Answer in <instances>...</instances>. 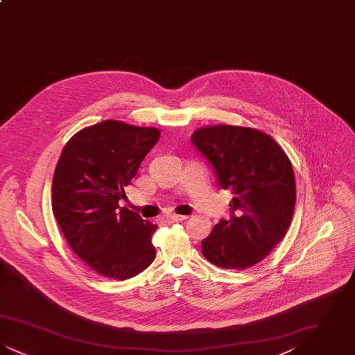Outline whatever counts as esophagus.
<instances>
[{"mask_svg": "<svg viewBox=\"0 0 355 355\" xmlns=\"http://www.w3.org/2000/svg\"><path fill=\"white\" fill-rule=\"evenodd\" d=\"M185 220H187V216H180V214H171L169 217H166V220L169 222H180Z\"/></svg>", "mask_w": 355, "mask_h": 355, "instance_id": "obj_1", "label": "esophagus"}]
</instances>
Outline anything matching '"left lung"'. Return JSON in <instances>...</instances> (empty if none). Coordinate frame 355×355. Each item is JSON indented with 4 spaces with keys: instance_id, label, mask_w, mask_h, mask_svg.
<instances>
[{
    "instance_id": "8db88e82",
    "label": "left lung",
    "mask_w": 355,
    "mask_h": 355,
    "mask_svg": "<svg viewBox=\"0 0 355 355\" xmlns=\"http://www.w3.org/2000/svg\"><path fill=\"white\" fill-rule=\"evenodd\" d=\"M191 142L211 164L218 185L233 193L230 220H220L202 239L213 265L245 270L282 241L295 207V178L282 148L257 129L200 128Z\"/></svg>"
}]
</instances>
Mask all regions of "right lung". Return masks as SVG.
I'll use <instances>...</instances> for the list:
<instances>
[{"mask_svg":"<svg viewBox=\"0 0 355 355\" xmlns=\"http://www.w3.org/2000/svg\"><path fill=\"white\" fill-rule=\"evenodd\" d=\"M159 135L157 128L107 119L73 135L57 162L53 214L71 250L106 278H132L154 261L157 225L119 201Z\"/></svg>","mask_w":355,"mask_h":355,"instance_id":"1","label":"right lung"}]
</instances>
